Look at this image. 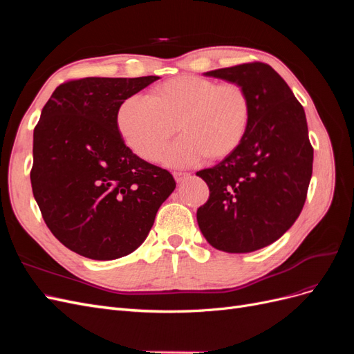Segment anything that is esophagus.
<instances>
[{
	"label": "esophagus",
	"instance_id": "34e87169",
	"mask_svg": "<svg viewBox=\"0 0 354 354\" xmlns=\"http://www.w3.org/2000/svg\"><path fill=\"white\" fill-rule=\"evenodd\" d=\"M189 177H190V173H185V171H174V178L177 183H181V181H185Z\"/></svg>",
	"mask_w": 354,
	"mask_h": 354
}]
</instances>
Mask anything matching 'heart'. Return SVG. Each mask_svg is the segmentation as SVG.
I'll list each match as a JSON object with an SVG mask.
<instances>
[{
  "label": "heart",
  "mask_w": 354,
  "mask_h": 354,
  "mask_svg": "<svg viewBox=\"0 0 354 354\" xmlns=\"http://www.w3.org/2000/svg\"><path fill=\"white\" fill-rule=\"evenodd\" d=\"M250 94L238 82L181 75L156 85L145 95L125 99L116 112V128L125 145L149 162H159L171 147V165H189L207 158L220 160L243 142L251 121Z\"/></svg>",
  "instance_id": "obj_1"
}]
</instances>
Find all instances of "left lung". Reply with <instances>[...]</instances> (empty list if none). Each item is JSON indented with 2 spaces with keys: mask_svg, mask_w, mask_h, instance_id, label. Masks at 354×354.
I'll return each instance as SVG.
<instances>
[{
  "mask_svg": "<svg viewBox=\"0 0 354 354\" xmlns=\"http://www.w3.org/2000/svg\"><path fill=\"white\" fill-rule=\"evenodd\" d=\"M205 75L241 84L252 113L236 151L196 173L209 187L208 201L196 212L198 224L214 248L252 252L279 239L304 207L313 171L306 113L267 63H242Z\"/></svg>",
  "mask_w": 354,
  "mask_h": 354,
  "instance_id": "obj_1",
  "label": "left lung"
}]
</instances>
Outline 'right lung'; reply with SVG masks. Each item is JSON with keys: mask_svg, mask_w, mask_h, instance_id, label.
Listing matches in <instances>:
<instances>
[{"mask_svg": "<svg viewBox=\"0 0 354 354\" xmlns=\"http://www.w3.org/2000/svg\"><path fill=\"white\" fill-rule=\"evenodd\" d=\"M158 78L69 80L35 125L34 198L51 233L87 259L137 250L176 189L169 171L133 153L116 128L121 103Z\"/></svg>", "mask_w": 354, "mask_h": 354, "instance_id": "right-lung-1", "label": "right lung"}]
</instances>
